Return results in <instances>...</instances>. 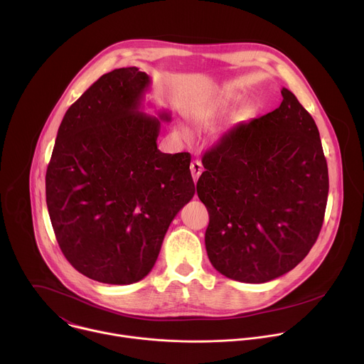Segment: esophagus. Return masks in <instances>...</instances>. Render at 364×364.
I'll list each match as a JSON object with an SVG mask.
<instances>
[{"instance_id":"obj_1","label":"esophagus","mask_w":364,"mask_h":364,"mask_svg":"<svg viewBox=\"0 0 364 364\" xmlns=\"http://www.w3.org/2000/svg\"><path fill=\"white\" fill-rule=\"evenodd\" d=\"M190 170H191V176H193L194 181H197L198 176H200L201 171H203V166H201V163H200L198 160H194V161H191V164H190Z\"/></svg>"}]
</instances>
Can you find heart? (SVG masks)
<instances>
[{"mask_svg": "<svg viewBox=\"0 0 364 364\" xmlns=\"http://www.w3.org/2000/svg\"><path fill=\"white\" fill-rule=\"evenodd\" d=\"M239 99H240L239 93L228 92V90L204 95L191 103V107L188 108V112H187L188 121L197 129H210ZM250 112L252 111L249 108H245L240 112V118H247ZM178 134L186 141L193 139V134L187 127H180Z\"/></svg>", "mask_w": 364, "mask_h": 364, "instance_id": "obj_1", "label": "heart"}]
</instances>
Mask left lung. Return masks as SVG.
Listing matches in <instances>:
<instances>
[{
  "label": "left lung",
  "instance_id": "8db88e82",
  "mask_svg": "<svg viewBox=\"0 0 364 364\" xmlns=\"http://www.w3.org/2000/svg\"><path fill=\"white\" fill-rule=\"evenodd\" d=\"M275 111L240 124L203 157L198 198L209 210L204 242L222 275L264 284L294 269L316 243L328 168L318 128L282 87Z\"/></svg>",
  "mask_w": 364,
  "mask_h": 364
}]
</instances>
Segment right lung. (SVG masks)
Listing matches in <instances>:
<instances>
[{
	"instance_id": "right-lung-1",
	"label": "right lung",
	"mask_w": 364,
	"mask_h": 364,
	"mask_svg": "<svg viewBox=\"0 0 364 364\" xmlns=\"http://www.w3.org/2000/svg\"><path fill=\"white\" fill-rule=\"evenodd\" d=\"M151 79L138 68L100 76L68 109L46 173L58 243L85 277L141 281L157 261L170 223L196 190L190 154L157 148L161 121L144 112Z\"/></svg>"
}]
</instances>
